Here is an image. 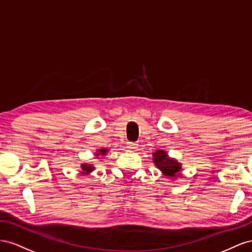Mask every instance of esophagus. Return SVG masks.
Listing matches in <instances>:
<instances>
[{"instance_id":"esophagus-1","label":"esophagus","mask_w":252,"mask_h":252,"mask_svg":"<svg viewBox=\"0 0 252 252\" xmlns=\"http://www.w3.org/2000/svg\"><path fill=\"white\" fill-rule=\"evenodd\" d=\"M137 147H138V145H137V143H135V142H128L127 143V148L130 150H135V149H137Z\"/></svg>"}]
</instances>
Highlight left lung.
Segmentation results:
<instances>
[{"mask_svg": "<svg viewBox=\"0 0 252 252\" xmlns=\"http://www.w3.org/2000/svg\"><path fill=\"white\" fill-rule=\"evenodd\" d=\"M153 162L164 176L176 178L181 175L182 164L174 158H170L162 150H157L153 153Z\"/></svg>", "mask_w": 252, "mask_h": 252, "instance_id": "1", "label": "left lung"}]
</instances>
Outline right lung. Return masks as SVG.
Masks as SVG:
<instances>
[{
  "label": "right lung",
  "mask_w": 252,
  "mask_h": 252,
  "mask_svg": "<svg viewBox=\"0 0 252 252\" xmlns=\"http://www.w3.org/2000/svg\"><path fill=\"white\" fill-rule=\"evenodd\" d=\"M107 153V150L106 149H100L97 151L96 156L98 157L99 155L104 156ZM81 169H82V174H90L92 171H94V167L92 166V164H88V163H82L81 164Z\"/></svg>",
  "instance_id": "1"
}]
</instances>
